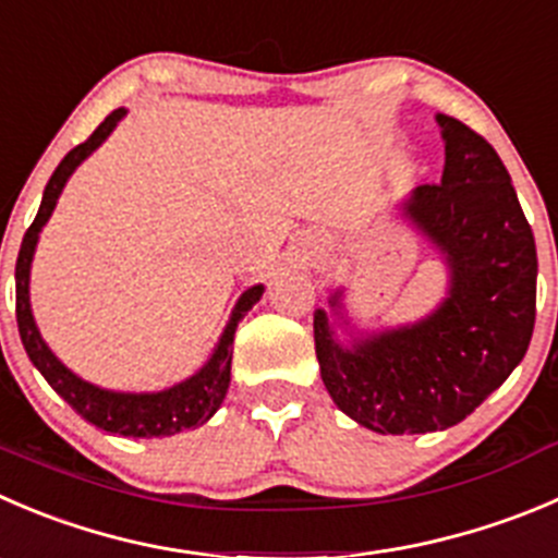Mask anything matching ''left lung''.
<instances>
[{
  "label": "left lung",
  "mask_w": 558,
  "mask_h": 558,
  "mask_svg": "<svg viewBox=\"0 0 558 558\" xmlns=\"http://www.w3.org/2000/svg\"><path fill=\"white\" fill-rule=\"evenodd\" d=\"M436 122L441 182L414 187L400 218L445 262V300L416 322L371 332L351 324L345 289L313 313L329 398L376 434H430L466 420L521 365L534 332L537 247L510 174L483 135L447 113Z\"/></svg>",
  "instance_id": "8db88e82"
}]
</instances>
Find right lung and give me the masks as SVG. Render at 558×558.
Here are the masks:
<instances>
[{
    "label": "right lung",
    "instance_id": "obj_1",
    "mask_svg": "<svg viewBox=\"0 0 558 558\" xmlns=\"http://www.w3.org/2000/svg\"><path fill=\"white\" fill-rule=\"evenodd\" d=\"M124 108L108 113L95 133L70 149L57 166V171L48 180L46 191H43L40 209H37L35 223L26 229L24 242H21L19 262H15V318H19V335L24 343L26 354H29L32 365L43 373L53 392L59 398L68 400L86 423L95 428L106 430V434L117 436H133V439H158V436H174L180 430L198 428L207 420H213L215 411L223 403L226 392L231 384V356H234V332L240 327L242 318L247 316L253 305L262 300L264 286H251L240 294L234 311H231L229 322H226L223 332H220L218 343H215L209 360L198 367L193 376L182 378V381L171 384V387L158 389V392H117V389L97 387V384L86 381V378L75 376L43 340L40 329H37L35 316H32V302H29V272H32V258H35L37 240H40L43 226L57 209L59 196H62L64 185L73 177V171L106 142L108 135L113 133L119 122L124 119Z\"/></svg>",
    "mask_w": 558,
    "mask_h": 558
}]
</instances>
